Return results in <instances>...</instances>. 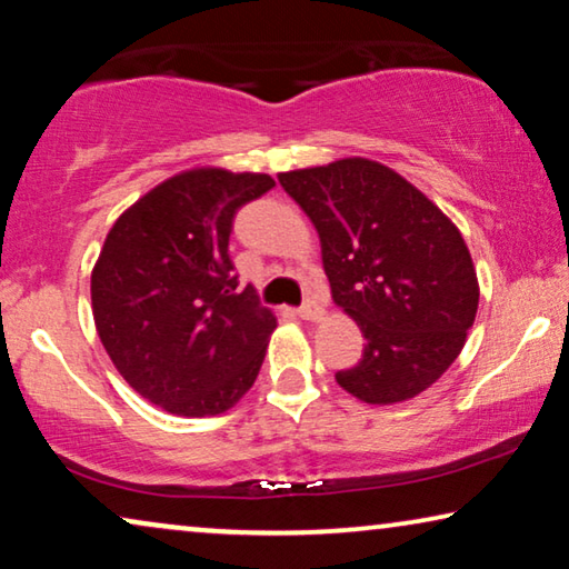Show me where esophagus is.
Returning a JSON list of instances; mask_svg holds the SVG:
<instances>
[{
	"label": "esophagus",
	"mask_w": 569,
	"mask_h": 569,
	"mask_svg": "<svg viewBox=\"0 0 569 569\" xmlns=\"http://www.w3.org/2000/svg\"><path fill=\"white\" fill-rule=\"evenodd\" d=\"M298 313H300V318H306V321H318V318L323 316V310H321V306H318L313 298H308V300H302V306L298 308Z\"/></svg>",
	"instance_id": "esophagus-1"
}]
</instances>
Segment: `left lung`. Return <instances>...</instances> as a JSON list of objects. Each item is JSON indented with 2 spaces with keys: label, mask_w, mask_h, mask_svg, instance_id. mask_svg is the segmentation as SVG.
I'll return each instance as SVG.
<instances>
[{
  "label": "left lung",
  "mask_w": 569,
  "mask_h": 569,
  "mask_svg": "<svg viewBox=\"0 0 569 569\" xmlns=\"http://www.w3.org/2000/svg\"><path fill=\"white\" fill-rule=\"evenodd\" d=\"M321 238L333 302L365 349L337 383L365 403L415 399L463 349L479 284L461 232L422 191L365 158L279 173Z\"/></svg>",
  "instance_id": "8db88e82"
}]
</instances>
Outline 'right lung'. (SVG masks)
I'll use <instances>...</instances> for the list:
<instances>
[{"label": "right lung", "mask_w": 569, "mask_h": 569, "mask_svg": "<svg viewBox=\"0 0 569 569\" xmlns=\"http://www.w3.org/2000/svg\"><path fill=\"white\" fill-rule=\"evenodd\" d=\"M274 181L199 168L127 209L92 269V316L108 357L139 396L178 417L228 411L259 376L277 318L240 290L232 220Z\"/></svg>", "instance_id": "add662e5"}]
</instances>
